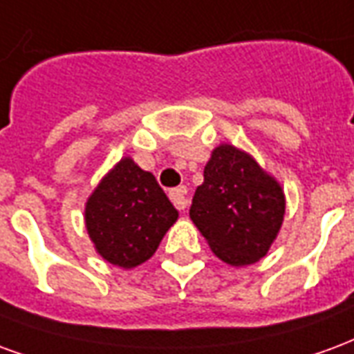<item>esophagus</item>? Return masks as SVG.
Wrapping results in <instances>:
<instances>
[{"mask_svg": "<svg viewBox=\"0 0 354 354\" xmlns=\"http://www.w3.org/2000/svg\"><path fill=\"white\" fill-rule=\"evenodd\" d=\"M169 198L177 209H185L188 205V190L187 187H177L174 190H169Z\"/></svg>", "mask_w": 354, "mask_h": 354, "instance_id": "obj_1", "label": "esophagus"}]
</instances>
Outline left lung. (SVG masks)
<instances>
[{
	"mask_svg": "<svg viewBox=\"0 0 354 354\" xmlns=\"http://www.w3.org/2000/svg\"><path fill=\"white\" fill-rule=\"evenodd\" d=\"M283 216V188L251 154L228 143L211 152L190 218L218 259L230 266L259 262L279 234Z\"/></svg>",
	"mask_w": 354,
	"mask_h": 354,
	"instance_id": "8db88e82",
	"label": "left lung"
}]
</instances>
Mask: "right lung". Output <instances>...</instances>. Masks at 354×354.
Segmentation results:
<instances>
[{
  "mask_svg": "<svg viewBox=\"0 0 354 354\" xmlns=\"http://www.w3.org/2000/svg\"><path fill=\"white\" fill-rule=\"evenodd\" d=\"M177 216L154 175L143 171L130 156L100 180L84 207L95 251L124 270L151 259Z\"/></svg>",
  "mask_w": 354,
  "mask_h": 354,
  "instance_id": "right-lung-1",
  "label": "right lung"
}]
</instances>
